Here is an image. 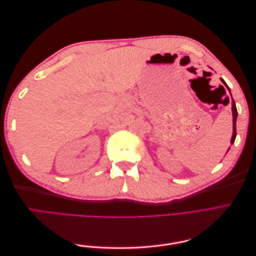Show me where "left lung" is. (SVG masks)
Here are the masks:
<instances>
[{
  "instance_id": "1",
  "label": "left lung",
  "mask_w": 256,
  "mask_h": 256,
  "mask_svg": "<svg viewBox=\"0 0 256 256\" xmlns=\"http://www.w3.org/2000/svg\"><path fill=\"white\" fill-rule=\"evenodd\" d=\"M221 82L226 85V88L228 90V92H230V88L228 86V84L226 83V81H224L223 79H220ZM232 112H233V134H232V138H230V144H233L235 142V138H236V120H237V108H236V104L234 100H232ZM230 150V148H228Z\"/></svg>"
}]
</instances>
